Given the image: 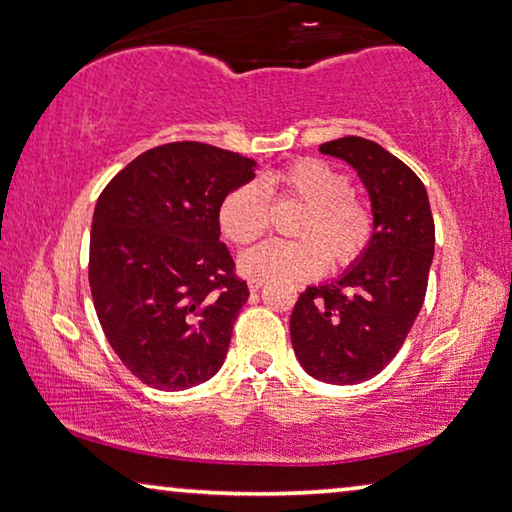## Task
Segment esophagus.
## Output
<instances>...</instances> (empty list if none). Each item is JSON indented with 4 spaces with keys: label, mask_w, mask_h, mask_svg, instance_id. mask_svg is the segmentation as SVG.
<instances>
[{
    "label": "esophagus",
    "mask_w": 512,
    "mask_h": 512,
    "mask_svg": "<svg viewBox=\"0 0 512 512\" xmlns=\"http://www.w3.org/2000/svg\"><path fill=\"white\" fill-rule=\"evenodd\" d=\"M262 278H248V288H250V292H257L262 288Z\"/></svg>",
    "instance_id": "34e87169"
}]
</instances>
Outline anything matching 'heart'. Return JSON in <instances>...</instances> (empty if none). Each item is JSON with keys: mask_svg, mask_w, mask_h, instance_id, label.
Returning a JSON list of instances; mask_svg holds the SVG:
<instances>
[{"mask_svg": "<svg viewBox=\"0 0 512 512\" xmlns=\"http://www.w3.org/2000/svg\"><path fill=\"white\" fill-rule=\"evenodd\" d=\"M267 187L304 203L292 224V241H267L245 252L238 267L250 278L302 281L325 269H344L372 241V213L353 194L351 177L320 159H299L269 177ZM220 229L234 245H250L269 227V196L257 182H245L224 196Z\"/></svg>", "mask_w": 512, "mask_h": 512, "instance_id": "1", "label": "heart"}]
</instances>
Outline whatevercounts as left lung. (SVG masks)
Masks as SVG:
<instances>
[{
  "instance_id": "obj_1",
  "label": "left lung",
  "mask_w": 512,
  "mask_h": 512,
  "mask_svg": "<svg viewBox=\"0 0 512 512\" xmlns=\"http://www.w3.org/2000/svg\"><path fill=\"white\" fill-rule=\"evenodd\" d=\"M358 170L374 229L337 281L306 288L290 316L299 363L327 384H360L395 358L426 297L435 224L424 182L377 142L349 135L320 145Z\"/></svg>"
}]
</instances>
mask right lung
<instances>
[{
  "label": "right lung",
  "mask_w": 512,
  "mask_h": 512,
  "mask_svg": "<svg viewBox=\"0 0 512 512\" xmlns=\"http://www.w3.org/2000/svg\"><path fill=\"white\" fill-rule=\"evenodd\" d=\"M255 161L203 142L147 149L95 203L93 306L109 346L142 384L182 391L220 370L250 292L220 241V206Z\"/></svg>",
  "instance_id": "1"
}]
</instances>
